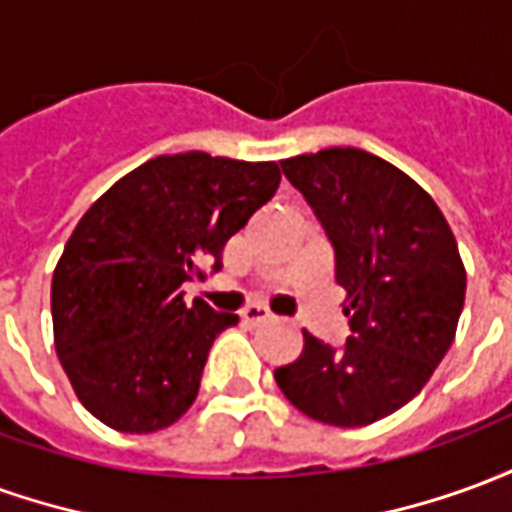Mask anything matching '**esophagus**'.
Listing matches in <instances>:
<instances>
[{
  "label": "esophagus",
  "mask_w": 512,
  "mask_h": 512,
  "mask_svg": "<svg viewBox=\"0 0 512 512\" xmlns=\"http://www.w3.org/2000/svg\"><path fill=\"white\" fill-rule=\"evenodd\" d=\"M241 321H244L246 326H260V323L274 321V315H271L266 307H260V304H249V307L241 310Z\"/></svg>",
  "instance_id": "esophagus-1"
}]
</instances>
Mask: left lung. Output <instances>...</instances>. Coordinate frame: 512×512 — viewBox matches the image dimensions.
Listing matches in <instances>:
<instances>
[{
	"label": "left lung",
	"mask_w": 512,
	"mask_h": 512,
	"mask_svg": "<svg viewBox=\"0 0 512 512\" xmlns=\"http://www.w3.org/2000/svg\"><path fill=\"white\" fill-rule=\"evenodd\" d=\"M282 172L332 241L351 337L332 348L304 332L301 356L274 378L301 414L362 428L417 397L450 351L463 260L439 205L384 158L329 147L285 158Z\"/></svg>",
	"instance_id": "left-lung-1"
}]
</instances>
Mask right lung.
Masks as SVG:
<instances>
[{
  "mask_svg": "<svg viewBox=\"0 0 512 512\" xmlns=\"http://www.w3.org/2000/svg\"><path fill=\"white\" fill-rule=\"evenodd\" d=\"M277 161L200 150L128 172L84 213L51 279L54 348L82 406L123 433L178 422L200 392L216 334L238 323L180 285L222 268V249L263 208Z\"/></svg>",
  "mask_w": 512,
  "mask_h": 512,
  "instance_id": "right-lung-1",
  "label": "right lung"
}]
</instances>
